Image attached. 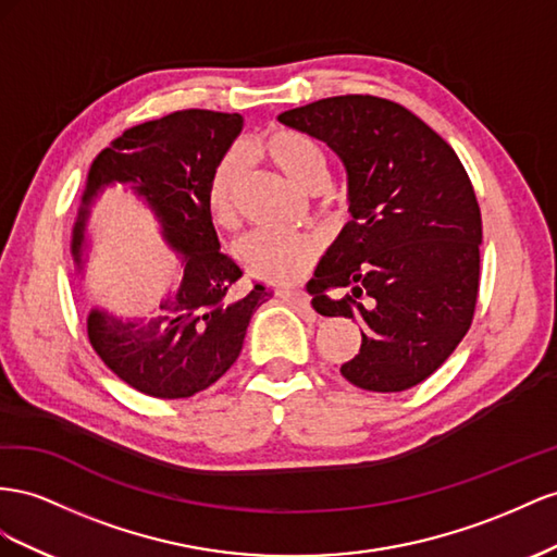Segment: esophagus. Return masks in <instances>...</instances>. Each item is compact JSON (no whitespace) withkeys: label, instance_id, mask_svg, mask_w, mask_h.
<instances>
[{"label":"esophagus","instance_id":"obj_1","mask_svg":"<svg viewBox=\"0 0 557 557\" xmlns=\"http://www.w3.org/2000/svg\"><path fill=\"white\" fill-rule=\"evenodd\" d=\"M280 296H282V300H287L289 306L300 308V310H308L312 314V320H314V312L310 308V296L306 292H298V289L296 292H282Z\"/></svg>","mask_w":557,"mask_h":557}]
</instances>
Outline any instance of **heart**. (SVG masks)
Listing matches in <instances>:
<instances>
[{"instance_id": "heart-1", "label": "heart", "mask_w": 557, "mask_h": 557, "mask_svg": "<svg viewBox=\"0 0 557 557\" xmlns=\"http://www.w3.org/2000/svg\"><path fill=\"white\" fill-rule=\"evenodd\" d=\"M253 149L277 165L287 177L310 188L326 180V153L314 137L294 128H273L257 137ZM243 180V158L226 153L214 165L205 202L214 224L231 228L237 221V194ZM320 253V240L296 231H253L237 245V257L249 275L273 284H289L306 275Z\"/></svg>"}]
</instances>
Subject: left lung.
<instances>
[{
  "label": "left lung",
  "mask_w": 557,
  "mask_h": 557,
  "mask_svg": "<svg viewBox=\"0 0 557 557\" xmlns=\"http://www.w3.org/2000/svg\"><path fill=\"white\" fill-rule=\"evenodd\" d=\"M277 119L326 141L347 172L352 221L308 282L317 312L363 324L343 377L369 392L420 385L467 336L479 298L483 226L465 165L412 111L373 95Z\"/></svg>",
  "instance_id": "8db88e82"
}]
</instances>
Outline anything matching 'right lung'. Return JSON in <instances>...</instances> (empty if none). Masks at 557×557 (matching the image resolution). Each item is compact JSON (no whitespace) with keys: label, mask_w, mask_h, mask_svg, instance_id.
Masks as SVG:
<instances>
[{"label":"right lung","mask_w":557,"mask_h":557,"mask_svg":"<svg viewBox=\"0 0 557 557\" xmlns=\"http://www.w3.org/2000/svg\"><path fill=\"white\" fill-rule=\"evenodd\" d=\"M243 131L240 114L184 109L139 123L98 153L72 231V257L84 273L88 214L107 186L123 184L158 219L182 259V280L149 317L88 314L95 352L123 383L156 399H186L224 375L245 343L251 314L273 296L263 284L237 296L243 268L221 251L205 202L210 174Z\"/></svg>","instance_id":"right-lung-1"}]
</instances>
